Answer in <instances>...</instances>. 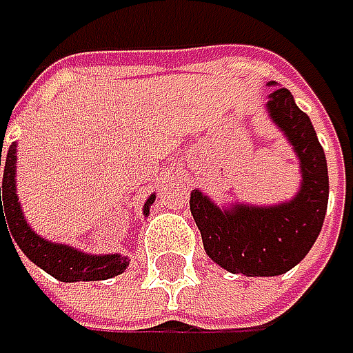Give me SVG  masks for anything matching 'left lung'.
<instances>
[{
  "instance_id": "1",
  "label": "left lung",
  "mask_w": 353,
  "mask_h": 353,
  "mask_svg": "<svg viewBox=\"0 0 353 353\" xmlns=\"http://www.w3.org/2000/svg\"><path fill=\"white\" fill-rule=\"evenodd\" d=\"M268 110L301 163L303 180L295 199L276 207L234 205L221 211L199 190L190 192V211L207 255L232 274L279 276L289 272L316 243L329 205L326 157L310 117L297 108L287 88L270 94Z\"/></svg>"
}]
</instances>
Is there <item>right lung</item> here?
<instances>
[{"instance_id": "right-lung-1", "label": "right lung", "mask_w": 353, "mask_h": 353, "mask_svg": "<svg viewBox=\"0 0 353 353\" xmlns=\"http://www.w3.org/2000/svg\"><path fill=\"white\" fill-rule=\"evenodd\" d=\"M0 165H3V182L0 188V230L1 223L8 225L10 239L20 247L35 265L52 274L62 283H79V281H104L121 274L130 265L128 257L121 255H85L66 245H54L41 236H37L31 225L24 221L18 196H16V144L1 152ZM154 196H150L144 205V213L148 215ZM12 243V245H14Z\"/></svg>"}]
</instances>
